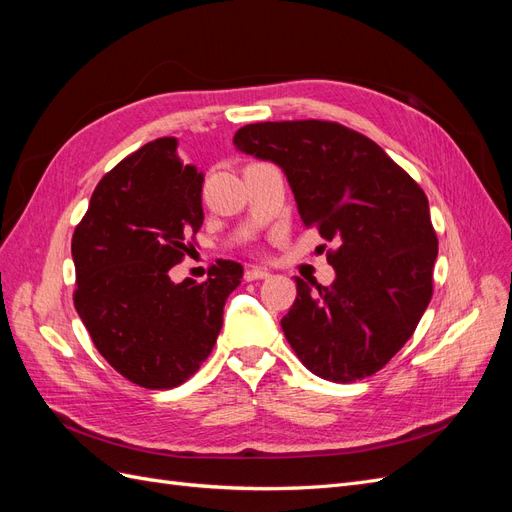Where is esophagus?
Masks as SVG:
<instances>
[{
	"mask_svg": "<svg viewBox=\"0 0 512 512\" xmlns=\"http://www.w3.org/2000/svg\"><path fill=\"white\" fill-rule=\"evenodd\" d=\"M245 282H256V280H265V277H269V271L267 269H260V267H247L245 273Z\"/></svg>",
	"mask_w": 512,
	"mask_h": 512,
	"instance_id": "obj_1",
	"label": "esophagus"
}]
</instances>
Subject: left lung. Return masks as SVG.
I'll return each instance as SVG.
<instances>
[{"instance_id": "8db88e82", "label": "left lung", "mask_w": 512, "mask_h": 512, "mask_svg": "<svg viewBox=\"0 0 512 512\" xmlns=\"http://www.w3.org/2000/svg\"><path fill=\"white\" fill-rule=\"evenodd\" d=\"M232 143L280 166L303 224L337 245L331 286L294 277L297 299L282 318L288 344L324 380L376 374L431 301L438 237L425 192L380 145L339 123H250Z\"/></svg>"}]
</instances>
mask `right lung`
I'll list each match as a JSON object with an SVG mask.
<instances>
[{
	"label": "right lung",
	"mask_w": 512,
	"mask_h": 512,
	"mask_svg": "<svg viewBox=\"0 0 512 512\" xmlns=\"http://www.w3.org/2000/svg\"><path fill=\"white\" fill-rule=\"evenodd\" d=\"M158 138L119 162L91 194L72 237L74 307L104 359L145 389H173L211 354L243 267L220 260L203 284L170 280L203 226V175Z\"/></svg>",
	"instance_id": "obj_1"
}]
</instances>
